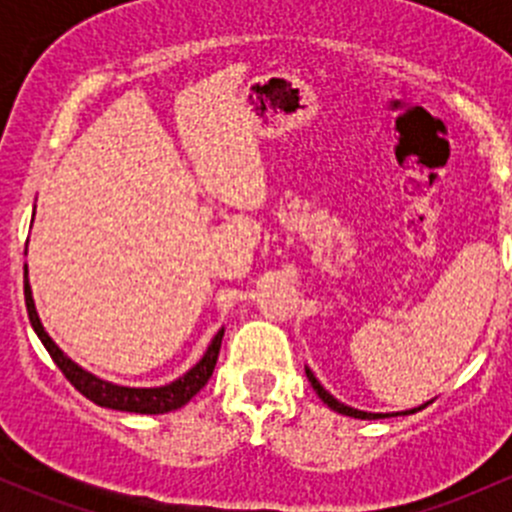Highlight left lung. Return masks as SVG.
<instances>
[{"mask_svg": "<svg viewBox=\"0 0 512 512\" xmlns=\"http://www.w3.org/2000/svg\"><path fill=\"white\" fill-rule=\"evenodd\" d=\"M304 371H307V379H309V384H312V389L317 391V396L324 401V404L329 406V409L337 411V414H342V416L361 418V421H376V418H391V416H409V414H416V411L426 409V406L431 404V401H426V404L416 406V409H409V411H391V414H371V411H359V409H354V406H347V404H342V401H339V399H334V396L329 394V391L324 389L322 384H319V379H317V376H314V371L309 369V366H304Z\"/></svg>", "mask_w": 512, "mask_h": 512, "instance_id": "1", "label": "left lung"}]
</instances>
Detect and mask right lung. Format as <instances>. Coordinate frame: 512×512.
<instances>
[{
  "label": "right lung",
  "mask_w": 512,
  "mask_h": 512,
  "mask_svg": "<svg viewBox=\"0 0 512 512\" xmlns=\"http://www.w3.org/2000/svg\"><path fill=\"white\" fill-rule=\"evenodd\" d=\"M34 223V220H32ZM27 255V250H24ZM24 299H27V312H29V322H32L36 337L41 339V344L46 347V352L51 354L54 364L64 371L66 379L81 391L89 401L103 406V409H113V411H128V414H168V411L180 409V406L188 404L205 384L213 376L215 361H218L220 354V342H223L225 327L218 329L213 339H210L208 349L205 354L200 356L198 364L190 366L183 376L173 379L170 384L163 386H121L113 384V381L101 379V376L91 374L86 371L84 366L76 364L54 339L49 337V332L41 324L39 312H36L34 304V294H32V285H29V270L24 265Z\"/></svg>",
  "instance_id": "1"
}]
</instances>
